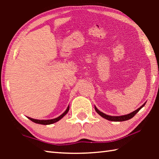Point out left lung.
<instances>
[{
  "label": "left lung",
  "mask_w": 159,
  "mask_h": 159,
  "mask_svg": "<svg viewBox=\"0 0 159 159\" xmlns=\"http://www.w3.org/2000/svg\"><path fill=\"white\" fill-rule=\"evenodd\" d=\"M145 104H146V102H145L144 104H142V105L139 107V108L136 109L135 111L130 113V114H126V115H123V116H109V115L104 114V113L99 111V110L97 108L96 106H95V109L96 112L98 113L99 116H101L102 118H105V119H107V120H111V121H124V120H129V119H130V118H133L134 116L137 113H138L139 110H140L142 107L145 105Z\"/></svg>",
  "instance_id": "left-lung-1"
}]
</instances>
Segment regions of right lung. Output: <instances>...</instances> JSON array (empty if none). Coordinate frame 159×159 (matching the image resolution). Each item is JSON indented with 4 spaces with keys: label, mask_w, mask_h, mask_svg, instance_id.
Instances as JSON below:
<instances>
[{
    "label": "right lung",
    "mask_w": 159,
    "mask_h": 159,
    "mask_svg": "<svg viewBox=\"0 0 159 159\" xmlns=\"http://www.w3.org/2000/svg\"><path fill=\"white\" fill-rule=\"evenodd\" d=\"M69 110V106L67 107V108L66 109V111H64L62 114H61L60 116H58L55 118H53V119H49V120H39V119H34V118H32L30 117H27L29 120H31V121H33L36 123H39V124H41V125H50V124H52V123H55L56 122H57L61 119L64 116H65L67 113H68Z\"/></svg>",
    "instance_id": "1"
}]
</instances>
